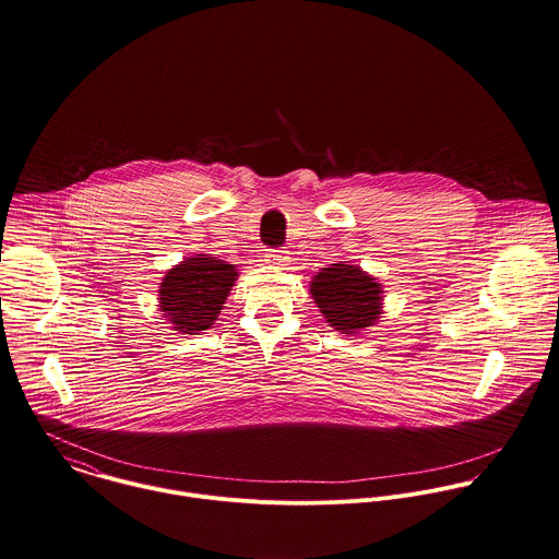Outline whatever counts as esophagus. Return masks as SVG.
<instances>
[{
	"label": "esophagus",
	"instance_id": "obj_1",
	"mask_svg": "<svg viewBox=\"0 0 559 559\" xmlns=\"http://www.w3.org/2000/svg\"><path fill=\"white\" fill-rule=\"evenodd\" d=\"M265 261H267V263H274V265H285V263L289 261V257H287V250L270 248V250L265 252Z\"/></svg>",
	"mask_w": 559,
	"mask_h": 559
}]
</instances>
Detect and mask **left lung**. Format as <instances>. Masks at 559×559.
<instances>
[{
    "instance_id": "1",
    "label": "left lung",
    "mask_w": 559,
    "mask_h": 559,
    "mask_svg": "<svg viewBox=\"0 0 559 559\" xmlns=\"http://www.w3.org/2000/svg\"><path fill=\"white\" fill-rule=\"evenodd\" d=\"M311 294L326 322L343 335L371 326L380 316L382 289L356 265L333 263V267H324L313 278Z\"/></svg>"
}]
</instances>
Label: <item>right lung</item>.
Here are the masks:
<instances>
[{"instance_id": "right-lung-1", "label": "right lung", "mask_w": 559, "mask_h": 559, "mask_svg": "<svg viewBox=\"0 0 559 559\" xmlns=\"http://www.w3.org/2000/svg\"><path fill=\"white\" fill-rule=\"evenodd\" d=\"M235 276V267L216 257L197 254L181 261L168 270L159 289L166 322L188 335L207 331L218 318Z\"/></svg>"}]
</instances>
